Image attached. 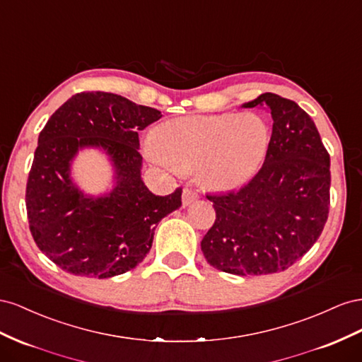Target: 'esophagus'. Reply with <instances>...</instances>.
<instances>
[{
    "instance_id": "1",
    "label": "esophagus",
    "mask_w": 362,
    "mask_h": 362,
    "mask_svg": "<svg viewBox=\"0 0 362 362\" xmlns=\"http://www.w3.org/2000/svg\"><path fill=\"white\" fill-rule=\"evenodd\" d=\"M197 199H199V191H195L192 188H185L183 189V194H182L183 206H188V204L194 203Z\"/></svg>"
}]
</instances>
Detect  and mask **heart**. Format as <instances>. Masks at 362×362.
Listing matches in <instances>:
<instances>
[{"instance_id": "1", "label": "heart", "mask_w": 362, "mask_h": 362, "mask_svg": "<svg viewBox=\"0 0 362 362\" xmlns=\"http://www.w3.org/2000/svg\"><path fill=\"white\" fill-rule=\"evenodd\" d=\"M270 130L256 113L189 115L162 122L147 144L151 162L180 173L197 170L204 185L232 189L259 170Z\"/></svg>"}]
</instances>
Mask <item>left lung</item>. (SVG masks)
Returning <instances> with one entry per match:
<instances>
[{"instance_id": "1", "label": "left lung", "mask_w": 362, "mask_h": 362, "mask_svg": "<svg viewBox=\"0 0 362 362\" xmlns=\"http://www.w3.org/2000/svg\"><path fill=\"white\" fill-rule=\"evenodd\" d=\"M256 106L273 118L262 168L240 191L206 195L216 218L202 252L216 270L236 276L297 262L322 235L330 204V158L311 117L272 92L243 105Z\"/></svg>"}]
</instances>
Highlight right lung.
Here are the masks:
<instances>
[{
    "mask_svg": "<svg viewBox=\"0 0 362 362\" xmlns=\"http://www.w3.org/2000/svg\"><path fill=\"white\" fill-rule=\"evenodd\" d=\"M160 117L110 92H80L39 133L27 216L39 250L62 270L97 279L132 270L150 252L159 221L182 206V188L162 197L141 179L138 132ZM86 146L105 149L116 168V187L100 198L70 179L71 159Z\"/></svg>",
    "mask_w": 362,
    "mask_h": 362,
    "instance_id": "right-lung-1",
    "label": "right lung"
}]
</instances>
